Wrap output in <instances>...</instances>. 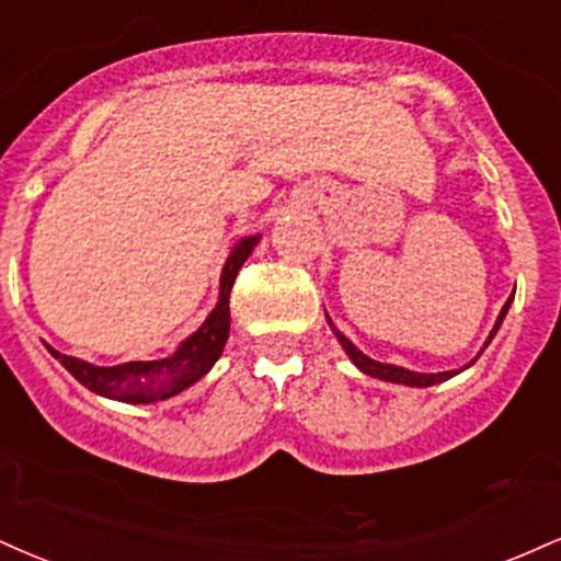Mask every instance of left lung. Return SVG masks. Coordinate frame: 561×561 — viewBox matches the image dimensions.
<instances>
[{
	"label": "left lung",
	"instance_id": "8db88e82",
	"mask_svg": "<svg viewBox=\"0 0 561 561\" xmlns=\"http://www.w3.org/2000/svg\"><path fill=\"white\" fill-rule=\"evenodd\" d=\"M510 302H512V298H510L507 302H504L502 313H499V319H496V327L491 329L489 340H485V345H483V347H489V342L494 340L496 329L502 327L504 316H507V310H510ZM336 340L342 342V347L347 350L350 360H353L355 366L363 370V374L374 376V379H381V381H391V383H408V387H434V383H438V381H447V379H451V376L457 374V370H444V374H415V370H408V368H400V366H389V363H379V360H370V357H368V355H363L360 350H357V347L353 345V342L347 340L345 334H340V332H336Z\"/></svg>",
	"mask_w": 561,
	"mask_h": 561
}]
</instances>
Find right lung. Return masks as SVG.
Instances as JSON below:
<instances>
[{
  "instance_id": "right-lung-1",
  "label": "right lung",
  "mask_w": 561,
  "mask_h": 561,
  "mask_svg": "<svg viewBox=\"0 0 561 561\" xmlns=\"http://www.w3.org/2000/svg\"><path fill=\"white\" fill-rule=\"evenodd\" d=\"M259 234L240 240L232 248L229 259L221 268V287L219 302L211 310V316L204 321L198 332L187 336L178 347V353L161 360H133L119 363V366H91V363L78 360L72 355H62L49 347V353L57 357L62 366L70 370L85 389L96 391L101 397L119 400L127 404H148L170 400V397L185 391L191 383L204 379L208 368L219 360L221 350L229 336V293H232L234 276L248 255L253 253Z\"/></svg>"
}]
</instances>
